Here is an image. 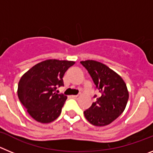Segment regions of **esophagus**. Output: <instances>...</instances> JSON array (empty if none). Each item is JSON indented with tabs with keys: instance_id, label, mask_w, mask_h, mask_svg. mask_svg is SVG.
<instances>
[{
	"instance_id": "esophagus-1",
	"label": "esophagus",
	"mask_w": 153,
	"mask_h": 153,
	"mask_svg": "<svg viewBox=\"0 0 153 153\" xmlns=\"http://www.w3.org/2000/svg\"><path fill=\"white\" fill-rule=\"evenodd\" d=\"M71 97H72V98H74V99H77L78 96L77 95H73V96H71Z\"/></svg>"
}]
</instances>
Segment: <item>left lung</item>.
Segmentation results:
<instances>
[{
    "label": "left lung",
    "mask_w": 153,
    "mask_h": 153,
    "mask_svg": "<svg viewBox=\"0 0 153 153\" xmlns=\"http://www.w3.org/2000/svg\"><path fill=\"white\" fill-rule=\"evenodd\" d=\"M80 63L87 70L97 89L100 93L89 109L83 112L93 126H103L111 123L124 111L129 100L126 85L122 77L107 66L95 60Z\"/></svg>",
    "instance_id": "8db88e82"
}]
</instances>
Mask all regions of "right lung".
Returning <instances> with one entry per match:
<instances>
[{"mask_svg": "<svg viewBox=\"0 0 153 153\" xmlns=\"http://www.w3.org/2000/svg\"><path fill=\"white\" fill-rule=\"evenodd\" d=\"M74 61L47 60L31 67L18 83L17 95L33 119L42 123L54 121L61 113L67 96L56 93Z\"/></svg>", "mask_w": 153, "mask_h": 153, "instance_id": "right-lung-1", "label": "right lung"}]
</instances>
